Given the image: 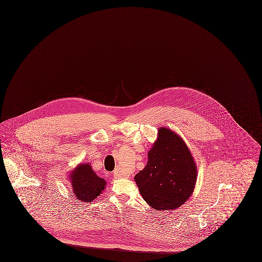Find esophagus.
Here are the masks:
<instances>
[{
    "label": "esophagus",
    "mask_w": 262,
    "mask_h": 262,
    "mask_svg": "<svg viewBox=\"0 0 262 262\" xmlns=\"http://www.w3.org/2000/svg\"><path fill=\"white\" fill-rule=\"evenodd\" d=\"M113 176H114V178H116V179H119V178H126L127 177V175L126 174H123V173H121L120 171H114V173H113Z\"/></svg>",
    "instance_id": "esophagus-1"
}]
</instances>
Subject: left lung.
<instances>
[{
  "instance_id": "left-lung-1",
  "label": "left lung",
  "mask_w": 262,
  "mask_h": 262,
  "mask_svg": "<svg viewBox=\"0 0 262 262\" xmlns=\"http://www.w3.org/2000/svg\"><path fill=\"white\" fill-rule=\"evenodd\" d=\"M196 179L195 161L185 142L172 129L160 127L147 165L135 176L145 202L156 210H175L188 201Z\"/></svg>"
}]
</instances>
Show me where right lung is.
Here are the masks:
<instances>
[{"mask_svg": "<svg viewBox=\"0 0 262 262\" xmlns=\"http://www.w3.org/2000/svg\"><path fill=\"white\" fill-rule=\"evenodd\" d=\"M74 195L83 203H92L103 192L106 181L98 177L90 163H81L69 174Z\"/></svg>", "mask_w": 262, "mask_h": 262, "instance_id": "1", "label": "right lung"}]
</instances>
